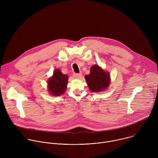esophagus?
Returning a JSON list of instances; mask_svg holds the SVG:
<instances>
[{"label":"esophagus","mask_w":158,"mask_h":158,"mask_svg":"<svg viewBox=\"0 0 158 158\" xmlns=\"http://www.w3.org/2000/svg\"><path fill=\"white\" fill-rule=\"evenodd\" d=\"M82 74L81 73H76L74 74V77L76 79H80L81 77Z\"/></svg>","instance_id":"34e87169"}]
</instances>
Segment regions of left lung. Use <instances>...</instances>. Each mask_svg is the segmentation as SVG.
<instances>
[{
    "label": "left lung",
    "mask_w": 158,
    "mask_h": 158,
    "mask_svg": "<svg viewBox=\"0 0 158 158\" xmlns=\"http://www.w3.org/2000/svg\"><path fill=\"white\" fill-rule=\"evenodd\" d=\"M85 79L89 89L93 92L102 91L109 85V74L102 69L98 65L91 67L90 74L85 75Z\"/></svg>",
    "instance_id": "8db88e82"
}]
</instances>
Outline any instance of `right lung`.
Listing matches in <instances>:
<instances>
[{
	"label": "right lung",
	"instance_id": "right-lung-1",
	"mask_svg": "<svg viewBox=\"0 0 158 158\" xmlns=\"http://www.w3.org/2000/svg\"><path fill=\"white\" fill-rule=\"evenodd\" d=\"M68 82V76L65 75L57 69L53 76L48 80V91L51 95L58 96L63 94Z\"/></svg>",
	"mask_w": 158,
	"mask_h": 158
}]
</instances>
